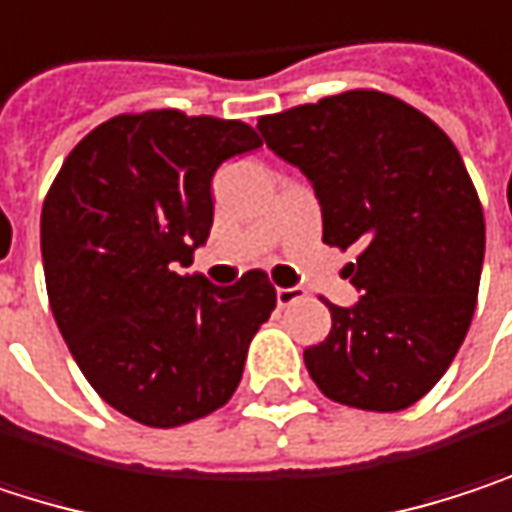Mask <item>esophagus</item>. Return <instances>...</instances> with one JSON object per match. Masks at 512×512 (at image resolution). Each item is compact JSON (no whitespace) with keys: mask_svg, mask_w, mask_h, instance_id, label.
Wrapping results in <instances>:
<instances>
[{"mask_svg":"<svg viewBox=\"0 0 512 512\" xmlns=\"http://www.w3.org/2000/svg\"><path fill=\"white\" fill-rule=\"evenodd\" d=\"M303 297V288L291 286V288H277V306H291V303H297Z\"/></svg>","mask_w":512,"mask_h":512,"instance_id":"esophagus-1","label":"esophagus"}]
</instances>
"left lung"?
Here are the masks:
<instances>
[{"instance_id":"obj_1","label":"left lung","mask_w":512,"mask_h":512,"mask_svg":"<svg viewBox=\"0 0 512 512\" xmlns=\"http://www.w3.org/2000/svg\"><path fill=\"white\" fill-rule=\"evenodd\" d=\"M265 144L312 182L324 244L359 247L345 271L362 294L330 306V336L303 351L336 404L398 413L460 351L486 250L478 191L451 138L380 91H345L259 117Z\"/></svg>"}]
</instances>
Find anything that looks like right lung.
Returning <instances> with one entry per match:
<instances>
[{
    "label": "right lung",
    "mask_w": 512,
    "mask_h": 512,
    "mask_svg": "<svg viewBox=\"0 0 512 512\" xmlns=\"http://www.w3.org/2000/svg\"><path fill=\"white\" fill-rule=\"evenodd\" d=\"M256 147L241 120L117 114L73 147L43 200L55 324L96 395L132 421L179 427L221 410L277 306L265 271L235 286L176 274L209 238L215 170Z\"/></svg>",
    "instance_id": "add662e5"
}]
</instances>
